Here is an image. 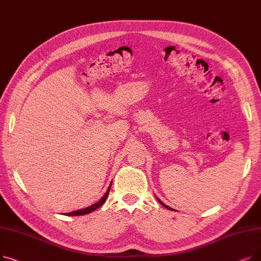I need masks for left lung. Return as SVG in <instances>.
Instances as JSON below:
<instances>
[{"mask_svg":"<svg viewBox=\"0 0 261 261\" xmlns=\"http://www.w3.org/2000/svg\"><path fill=\"white\" fill-rule=\"evenodd\" d=\"M158 200H159V199H158ZM159 202H160V203H161V204H162V205H163V206H165V207H166V208H168V210H171V211H172V208H170V207H168V206H167V205H165V204H164V203H163V202H162V201H160V200H159Z\"/></svg>","mask_w":261,"mask_h":261,"instance_id":"left-lung-1","label":"left lung"}]
</instances>
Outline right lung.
I'll return each mask as SVG.
<instances>
[{
	"mask_svg": "<svg viewBox=\"0 0 261 261\" xmlns=\"http://www.w3.org/2000/svg\"><path fill=\"white\" fill-rule=\"evenodd\" d=\"M111 185H112V183L110 184V186L108 187V190L106 191L105 196H103L97 203H95V204L91 205V206H89V207H87V208L75 211V212H72V213H68V214H66V216H81V215H86V214H90V213H92L93 211H95V210H97L98 207H100L101 205L105 203V201L107 200L108 196H109V191H110V188H111Z\"/></svg>",
	"mask_w": 261,
	"mask_h": 261,
	"instance_id": "obj_1",
	"label": "right lung"
}]
</instances>
